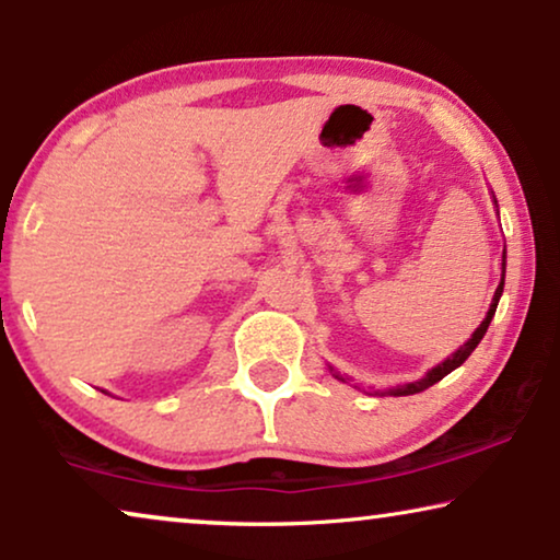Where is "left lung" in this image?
Here are the masks:
<instances>
[{
  "label": "left lung",
  "mask_w": 560,
  "mask_h": 560,
  "mask_svg": "<svg viewBox=\"0 0 560 560\" xmlns=\"http://www.w3.org/2000/svg\"><path fill=\"white\" fill-rule=\"evenodd\" d=\"M502 290H504V255H502V280H500V285H497V290H494V295H492V303H489V311H487L485 320H481L477 331L471 334V339L466 341V343H462V347H458V349L454 351V354H451L448 359H443V362H441L439 366H433V370H428L423 380H418V382H410V385H402V387H395V389H387V393H389V395H397V397H402V395H416V393H423V389H428V387H431V385H435V382H441L443 377H446V374L454 372L456 366H462V364L466 362V359H469L471 351L477 349V343H479L481 339H485L487 328H489V324H492V318H494L497 303H500V298H502ZM331 372H334V366H331ZM334 377H336V380H341V382H347V380L341 377V374H336V372H334Z\"/></svg>",
  "instance_id": "obj_1"
}]
</instances>
